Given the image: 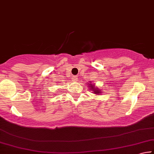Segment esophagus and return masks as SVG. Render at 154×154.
Segmentation results:
<instances>
[{
	"label": "esophagus",
	"mask_w": 154,
	"mask_h": 154,
	"mask_svg": "<svg viewBox=\"0 0 154 154\" xmlns=\"http://www.w3.org/2000/svg\"><path fill=\"white\" fill-rule=\"evenodd\" d=\"M73 80H74V81H78V78L77 76H74L73 77Z\"/></svg>",
	"instance_id": "34e87169"
}]
</instances>
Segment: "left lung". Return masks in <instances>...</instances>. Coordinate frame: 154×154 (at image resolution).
Wrapping results in <instances>:
<instances>
[{"mask_svg": "<svg viewBox=\"0 0 154 154\" xmlns=\"http://www.w3.org/2000/svg\"><path fill=\"white\" fill-rule=\"evenodd\" d=\"M89 90H91L94 91V93L95 94H100L102 92L100 91V89H99L98 88H96L95 87V85H93V84H91L89 85Z\"/></svg>", "mask_w": 154, "mask_h": 154, "instance_id": "1", "label": "left lung"}]
</instances>
